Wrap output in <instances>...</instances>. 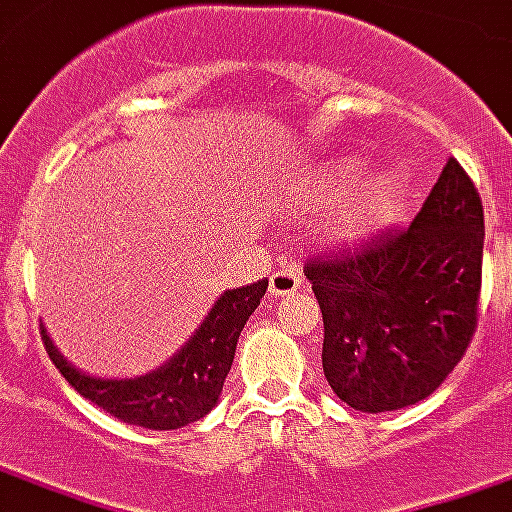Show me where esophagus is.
<instances>
[{
  "label": "esophagus",
  "instance_id": "34e87169",
  "mask_svg": "<svg viewBox=\"0 0 512 512\" xmlns=\"http://www.w3.org/2000/svg\"><path fill=\"white\" fill-rule=\"evenodd\" d=\"M302 285V274L297 269H280L269 277L271 297H288Z\"/></svg>",
  "mask_w": 512,
  "mask_h": 512
}]
</instances>
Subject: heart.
<instances>
[{
    "label": "heart",
    "instance_id": "b5f03b06",
    "mask_svg": "<svg viewBox=\"0 0 512 512\" xmlns=\"http://www.w3.org/2000/svg\"><path fill=\"white\" fill-rule=\"evenodd\" d=\"M367 176V162L358 156L336 159L322 176H314L297 187V198L302 204L314 207H339L356 193L361 179ZM403 210V184L395 173H381L364 182L356 201L344 210V215L333 224V238L342 243H364L389 229Z\"/></svg>",
    "mask_w": 512,
    "mask_h": 512
}]
</instances>
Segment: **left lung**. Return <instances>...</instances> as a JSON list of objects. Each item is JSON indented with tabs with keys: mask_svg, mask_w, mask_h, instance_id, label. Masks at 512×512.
Returning a JSON list of instances; mask_svg holds the SVG:
<instances>
[{
	"mask_svg": "<svg viewBox=\"0 0 512 512\" xmlns=\"http://www.w3.org/2000/svg\"><path fill=\"white\" fill-rule=\"evenodd\" d=\"M485 215L474 182L448 159L409 229L308 260L325 322L322 370L358 412L429 398L476 330Z\"/></svg>",
	"mask_w": 512,
	"mask_h": 512,
	"instance_id": "left-lung-1",
	"label": "left lung"
}]
</instances>
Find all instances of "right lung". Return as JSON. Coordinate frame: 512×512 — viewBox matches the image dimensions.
Returning <instances> with one entry per match:
<instances>
[{
	"label": "right lung",
	"mask_w": 512,
	"mask_h": 512,
	"mask_svg": "<svg viewBox=\"0 0 512 512\" xmlns=\"http://www.w3.org/2000/svg\"><path fill=\"white\" fill-rule=\"evenodd\" d=\"M266 288L269 280H257L224 291L210 314L204 316L201 328L190 336V342H184L182 350L162 367L137 378H100L81 373L58 353L47 328H41V339L47 356L69 381V387L103 412L142 429H182L187 423L201 420L218 403L235 358L238 336L246 319L255 314Z\"/></svg>",
	"instance_id": "add662e5"
}]
</instances>
